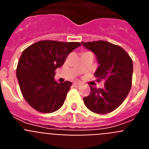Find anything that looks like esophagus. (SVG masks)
I'll return each instance as SVG.
<instances>
[{"label":"esophagus","mask_w":149,"mask_h":149,"mask_svg":"<svg viewBox=\"0 0 149 149\" xmlns=\"http://www.w3.org/2000/svg\"><path fill=\"white\" fill-rule=\"evenodd\" d=\"M81 84L79 82H75L73 84V86H75V87H79V86H81Z\"/></svg>","instance_id":"34e87169"}]
</instances>
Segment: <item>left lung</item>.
Listing matches in <instances>:
<instances>
[{
  "label": "left lung",
  "instance_id": "left-lung-1",
  "mask_svg": "<svg viewBox=\"0 0 149 149\" xmlns=\"http://www.w3.org/2000/svg\"><path fill=\"white\" fill-rule=\"evenodd\" d=\"M82 45L95 54L98 67L95 72L97 81H104V87L90 86L89 95L84 97L86 107L93 113H111L122 104L131 88L133 62L120 46L107 41L84 42Z\"/></svg>",
  "mask_w": 149,
  "mask_h": 149
}]
</instances>
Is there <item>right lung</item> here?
Wrapping results in <instances>:
<instances>
[{
	"label": "right lung",
	"instance_id": "add662e5",
	"mask_svg": "<svg viewBox=\"0 0 149 149\" xmlns=\"http://www.w3.org/2000/svg\"><path fill=\"white\" fill-rule=\"evenodd\" d=\"M80 42L42 40L29 46L18 63L16 77L22 95L37 111L50 113L63 106L72 85L54 81L55 70L65 63Z\"/></svg>",
	"mask_w": 149,
	"mask_h": 149
}]
</instances>
